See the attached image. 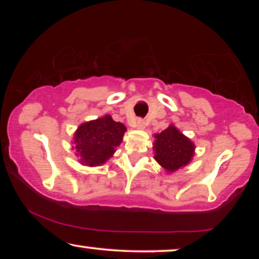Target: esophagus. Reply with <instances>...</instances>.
Instances as JSON below:
<instances>
[{"instance_id":"esophagus-1","label":"esophagus","mask_w":259,"mask_h":259,"mask_svg":"<svg viewBox=\"0 0 259 259\" xmlns=\"http://www.w3.org/2000/svg\"><path fill=\"white\" fill-rule=\"evenodd\" d=\"M136 127L138 130H145V127H146V123H145L144 120H138L137 123H136Z\"/></svg>"}]
</instances>
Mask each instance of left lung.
Masks as SVG:
<instances>
[{
    "label": "left lung",
    "mask_w": 259,
    "mask_h": 259,
    "mask_svg": "<svg viewBox=\"0 0 259 259\" xmlns=\"http://www.w3.org/2000/svg\"><path fill=\"white\" fill-rule=\"evenodd\" d=\"M194 151L193 141L172 123L161 133L154 134V159L166 173H175L189 165L194 157Z\"/></svg>",
    "instance_id": "8db88e82"
}]
</instances>
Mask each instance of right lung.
I'll list each match as a JSON object with an SVG mask.
<instances>
[{
  "mask_svg": "<svg viewBox=\"0 0 259 259\" xmlns=\"http://www.w3.org/2000/svg\"><path fill=\"white\" fill-rule=\"evenodd\" d=\"M126 127L111 115L86 121L77 127L73 137V147L81 165L97 167L104 165L122 143Z\"/></svg>",
  "mask_w": 259,
  "mask_h": 259,
  "instance_id": "obj_1",
  "label": "right lung"
}]
</instances>
